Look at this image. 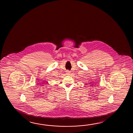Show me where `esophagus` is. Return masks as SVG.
<instances>
[{"instance_id":"1","label":"esophagus","mask_w":133,"mask_h":133,"mask_svg":"<svg viewBox=\"0 0 133 133\" xmlns=\"http://www.w3.org/2000/svg\"><path fill=\"white\" fill-rule=\"evenodd\" d=\"M66 73H67V75H68V74H69L70 73V71H69V70H67V71H66Z\"/></svg>"}]
</instances>
